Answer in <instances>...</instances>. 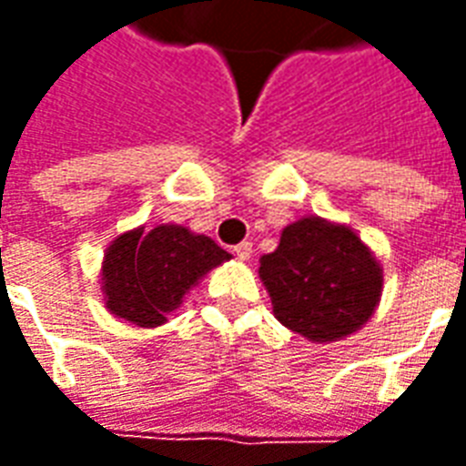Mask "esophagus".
Here are the masks:
<instances>
[{"instance_id": "obj_1", "label": "esophagus", "mask_w": 466, "mask_h": 466, "mask_svg": "<svg viewBox=\"0 0 466 466\" xmlns=\"http://www.w3.org/2000/svg\"><path fill=\"white\" fill-rule=\"evenodd\" d=\"M234 257L237 259H242V262H247L249 257H252V242H242L234 247Z\"/></svg>"}]
</instances>
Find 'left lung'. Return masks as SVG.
Masks as SVG:
<instances>
[{
  "label": "left lung",
  "instance_id": "8db88e82",
  "mask_svg": "<svg viewBox=\"0 0 466 466\" xmlns=\"http://www.w3.org/2000/svg\"><path fill=\"white\" fill-rule=\"evenodd\" d=\"M274 317L309 342H337L370 322L381 297V267L347 224L302 217L259 259Z\"/></svg>",
  "mask_w": 466,
  "mask_h": 466
}]
</instances>
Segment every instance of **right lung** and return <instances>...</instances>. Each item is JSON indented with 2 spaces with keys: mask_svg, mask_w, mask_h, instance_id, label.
Segmentation results:
<instances>
[{
  "mask_svg": "<svg viewBox=\"0 0 466 466\" xmlns=\"http://www.w3.org/2000/svg\"><path fill=\"white\" fill-rule=\"evenodd\" d=\"M232 254L182 224L137 227L106 247L102 294L109 312L137 327H159L204 274Z\"/></svg>",
  "mask_w": 466,
  "mask_h": 466,
  "instance_id": "add662e5",
  "label": "right lung"
}]
</instances>
